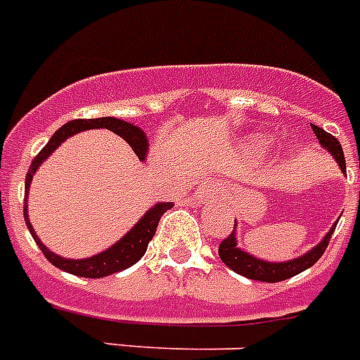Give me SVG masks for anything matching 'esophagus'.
<instances>
[{
  "label": "esophagus",
  "mask_w": 360,
  "mask_h": 360,
  "mask_svg": "<svg viewBox=\"0 0 360 360\" xmlns=\"http://www.w3.org/2000/svg\"><path fill=\"white\" fill-rule=\"evenodd\" d=\"M218 193H220V187H218L217 184H214V182H204V184H200V186L196 187L195 198H198V200H211V198L218 196Z\"/></svg>",
  "instance_id": "esophagus-1"
}]
</instances>
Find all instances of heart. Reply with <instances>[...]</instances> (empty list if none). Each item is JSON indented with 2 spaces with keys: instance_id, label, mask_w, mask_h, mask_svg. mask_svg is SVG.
<instances>
[{
  "instance_id": "obj_1",
  "label": "heart",
  "mask_w": 360,
  "mask_h": 360,
  "mask_svg": "<svg viewBox=\"0 0 360 360\" xmlns=\"http://www.w3.org/2000/svg\"><path fill=\"white\" fill-rule=\"evenodd\" d=\"M251 143H253V146L257 147V149H264V147L268 146V142H266V140H264L262 136H255V138H251Z\"/></svg>"
}]
</instances>
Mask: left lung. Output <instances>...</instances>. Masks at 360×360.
<instances>
[{
	"mask_svg": "<svg viewBox=\"0 0 360 360\" xmlns=\"http://www.w3.org/2000/svg\"><path fill=\"white\" fill-rule=\"evenodd\" d=\"M311 129L315 136H317L319 143L333 156L335 162L339 164L340 171L346 173V160H344V153L339 140L333 134L326 133L324 129L317 127V125H311ZM335 227H337V222L330 227V231L324 235V238L317 245H313L311 250L306 251L300 257H297V259L285 260V262H269V260L259 259V257H255V255L242 250L240 245H238V240H236L235 222V229H233V233L227 236L226 240H222V244L218 248V255H220V259H222V262L226 264L227 268L233 269L238 275L245 276V278L260 282H281L285 281V278H290V276L306 271V269L311 268L313 264L321 259L324 251H326L328 244H330V238L333 235Z\"/></svg>",
	"mask_w": 360,
	"mask_h": 360,
	"instance_id": "left-lung-1",
	"label": "left lung"
}]
</instances>
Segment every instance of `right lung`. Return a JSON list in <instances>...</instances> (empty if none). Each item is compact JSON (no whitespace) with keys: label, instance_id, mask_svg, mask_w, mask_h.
<instances>
[{"label":"right lung","instance_id":"1","mask_svg":"<svg viewBox=\"0 0 360 360\" xmlns=\"http://www.w3.org/2000/svg\"><path fill=\"white\" fill-rule=\"evenodd\" d=\"M89 129H109L115 134L122 136L129 146L133 147V150L136 153L138 160H146L147 153H149V140H147V134L143 133V129H140L138 125L129 124L125 120L112 118V116H103V118H89V120H72V122H67L65 125H61L56 133L52 134L51 140L47 142V146L43 147L38 153V156L32 160V164L29 167V173L25 176V210H23V217H25V224L29 227L30 235H32L34 242L38 244L39 250L43 251L45 259L60 268L61 271H67L70 275L85 276V278H100V276L112 275V273L124 271V269L131 268L133 264H136L138 260L142 259L143 253H146L147 245H149L150 238L155 236L156 226L160 222V217L165 213L167 210L173 207V202H158L150 210H147V213H143V217L134 224L127 233H125L118 242L107 248L105 251L101 253L92 255L87 259H65L61 255H56L54 251H51L47 245L39 240V236L34 231L32 224L29 220V211H27V196H29L30 184H32V176L36 174V171L39 169V165L49 158V156L65 142L67 138L75 136V134L82 133V131H89Z\"/></svg>","mask_w":360,"mask_h":360}]
</instances>
